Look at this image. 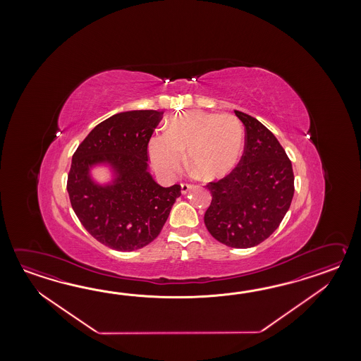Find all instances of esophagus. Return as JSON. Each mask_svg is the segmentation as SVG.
<instances>
[{
	"mask_svg": "<svg viewBox=\"0 0 361 361\" xmlns=\"http://www.w3.org/2000/svg\"><path fill=\"white\" fill-rule=\"evenodd\" d=\"M192 188H193V185H192V184H180V190H182V193H183V195L188 193V192L191 191Z\"/></svg>",
	"mask_w": 361,
	"mask_h": 361,
	"instance_id": "esophagus-1",
	"label": "esophagus"
}]
</instances>
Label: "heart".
<instances>
[{"label":"heart","mask_w":361,"mask_h":361,"mask_svg":"<svg viewBox=\"0 0 361 361\" xmlns=\"http://www.w3.org/2000/svg\"><path fill=\"white\" fill-rule=\"evenodd\" d=\"M244 142L245 133L238 117L195 109L169 118L165 133L149 139L148 154L154 169L162 177H170L179 169L185 152L191 169L202 179L214 180L238 166Z\"/></svg>","instance_id":"obj_1"}]
</instances>
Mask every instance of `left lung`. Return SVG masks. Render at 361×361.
<instances>
[{
    "label": "left lung",
    "instance_id": "1",
    "mask_svg": "<svg viewBox=\"0 0 361 361\" xmlns=\"http://www.w3.org/2000/svg\"><path fill=\"white\" fill-rule=\"evenodd\" d=\"M235 115L245 126L241 160L227 177L210 182L204 222L210 235L231 247H252L269 238L290 207L292 162L276 137L257 118Z\"/></svg>",
    "mask_w": 361,
    "mask_h": 361
}]
</instances>
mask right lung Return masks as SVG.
I'll use <instances>...</instances> for the list:
<instances>
[{
  "mask_svg": "<svg viewBox=\"0 0 361 361\" xmlns=\"http://www.w3.org/2000/svg\"><path fill=\"white\" fill-rule=\"evenodd\" d=\"M164 112L128 111L97 125L72 156L67 191L86 231L118 252H133L159 236L180 196V185L161 187L148 171V142ZM107 164L114 179L97 184L90 170Z\"/></svg>",
  "mask_w": 361,
  "mask_h": 361,
  "instance_id": "add662e5",
  "label": "right lung"
}]
</instances>
